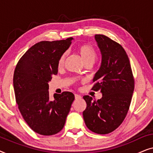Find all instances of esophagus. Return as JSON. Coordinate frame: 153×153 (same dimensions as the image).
<instances>
[{
	"mask_svg": "<svg viewBox=\"0 0 153 153\" xmlns=\"http://www.w3.org/2000/svg\"><path fill=\"white\" fill-rule=\"evenodd\" d=\"M74 97H75V100H79V99H81V96L79 95H77V94H75Z\"/></svg>",
	"mask_w": 153,
	"mask_h": 153,
	"instance_id": "34e87169",
	"label": "esophagus"
}]
</instances>
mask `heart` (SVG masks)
<instances>
[{
  "instance_id": "1",
  "label": "heart",
  "mask_w": 153,
  "mask_h": 153,
  "mask_svg": "<svg viewBox=\"0 0 153 153\" xmlns=\"http://www.w3.org/2000/svg\"><path fill=\"white\" fill-rule=\"evenodd\" d=\"M77 53L79 54L83 63L85 64H93L97 58V52L93 46L84 44L80 45L76 49ZM67 54L66 53H62L58 61V66L59 68L63 66Z\"/></svg>"
}]
</instances>
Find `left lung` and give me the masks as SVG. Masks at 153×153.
<instances>
[{
  "label": "left lung",
  "instance_id": "left-lung-1",
  "mask_svg": "<svg viewBox=\"0 0 153 153\" xmlns=\"http://www.w3.org/2000/svg\"><path fill=\"white\" fill-rule=\"evenodd\" d=\"M102 54L100 68L95 73L92 90L100 91L101 99L83 96L86 108L83 112L85 124L96 134H106L120 126L128 112L134 89L130 62L125 49L104 35H95Z\"/></svg>",
  "mask_w": 153,
  "mask_h": 153
}]
</instances>
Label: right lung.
<instances>
[{"mask_svg": "<svg viewBox=\"0 0 153 153\" xmlns=\"http://www.w3.org/2000/svg\"><path fill=\"white\" fill-rule=\"evenodd\" d=\"M72 37L42 41L31 47L16 65L13 85L16 104L24 120L35 132L50 136L63 128L74 100L70 92L49 97V83L58 74V61Z\"/></svg>", "mask_w": 153, "mask_h": 153, "instance_id": "right-lung-1", "label": "right lung"}]
</instances>
